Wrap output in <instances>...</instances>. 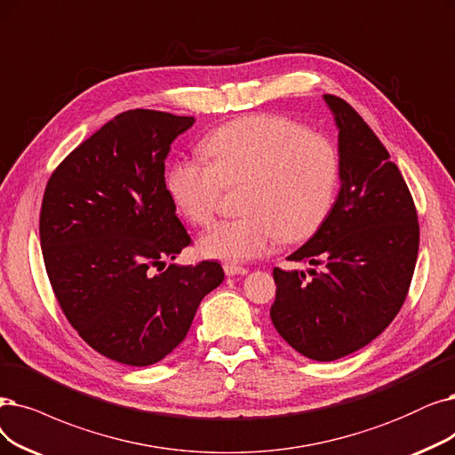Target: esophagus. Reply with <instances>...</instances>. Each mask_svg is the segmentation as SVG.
Here are the masks:
<instances>
[{
    "instance_id": "esophagus-1",
    "label": "esophagus",
    "mask_w": 455,
    "mask_h": 455,
    "mask_svg": "<svg viewBox=\"0 0 455 455\" xmlns=\"http://www.w3.org/2000/svg\"><path fill=\"white\" fill-rule=\"evenodd\" d=\"M224 272L228 276H243V275H246L248 272V268H244V267H239V265H233V263H226L224 265Z\"/></svg>"
}]
</instances>
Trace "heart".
Masks as SVG:
<instances>
[{
	"label": "heart",
	"instance_id": "1",
	"mask_svg": "<svg viewBox=\"0 0 455 455\" xmlns=\"http://www.w3.org/2000/svg\"><path fill=\"white\" fill-rule=\"evenodd\" d=\"M209 162L180 158L168 172L173 204L194 226H205L226 188H243L235 220L212 226L197 241L211 259H256L278 241L299 243L319 229L339 179L336 145L283 116H244L205 141Z\"/></svg>",
	"mask_w": 455,
	"mask_h": 455
}]
</instances>
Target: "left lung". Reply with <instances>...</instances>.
I'll return each mask as SVG.
<instances>
[{"label": "left lung", "instance_id": "obj_1", "mask_svg": "<svg viewBox=\"0 0 455 455\" xmlns=\"http://www.w3.org/2000/svg\"><path fill=\"white\" fill-rule=\"evenodd\" d=\"M338 126L339 194L289 261L323 265L306 278L275 268L270 319L300 355L331 362L375 339L407 299L420 226L403 175L351 104L324 95Z\"/></svg>", "mask_w": 455, "mask_h": 455}]
</instances>
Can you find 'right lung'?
Instances as JSON below:
<instances>
[{
    "label": "right lung",
    "mask_w": 455,
    "mask_h": 455,
    "mask_svg": "<svg viewBox=\"0 0 455 455\" xmlns=\"http://www.w3.org/2000/svg\"><path fill=\"white\" fill-rule=\"evenodd\" d=\"M194 121L123 112L80 143L44 190L39 233L53 295L82 339L119 364L151 366L170 355L224 280L216 261L164 268L192 243L164 160Z\"/></svg>",
    "instance_id": "obj_1"
}]
</instances>
